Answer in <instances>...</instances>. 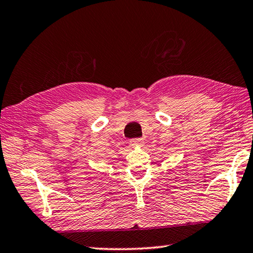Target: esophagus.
Returning a JSON list of instances; mask_svg holds the SVG:
<instances>
[{"label":"esophagus","mask_w":253,"mask_h":253,"mask_svg":"<svg viewBox=\"0 0 253 253\" xmlns=\"http://www.w3.org/2000/svg\"><path fill=\"white\" fill-rule=\"evenodd\" d=\"M142 144H143V139L142 138L130 139V146H133V147H138V146H141Z\"/></svg>","instance_id":"34e87169"}]
</instances>
